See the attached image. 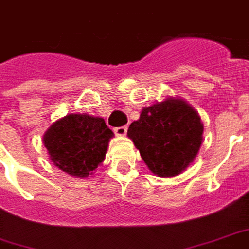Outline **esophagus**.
Listing matches in <instances>:
<instances>
[{
	"label": "esophagus",
	"instance_id": "34e87169",
	"mask_svg": "<svg viewBox=\"0 0 249 249\" xmlns=\"http://www.w3.org/2000/svg\"><path fill=\"white\" fill-rule=\"evenodd\" d=\"M113 132H115V134H117V136H125L126 132H128V126H126V125H124V126H119V128L113 129Z\"/></svg>",
	"mask_w": 249,
	"mask_h": 249
}]
</instances>
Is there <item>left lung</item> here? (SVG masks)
Returning <instances> with one entry per match:
<instances>
[{
  "mask_svg": "<svg viewBox=\"0 0 249 249\" xmlns=\"http://www.w3.org/2000/svg\"><path fill=\"white\" fill-rule=\"evenodd\" d=\"M203 123L195 109L178 98L144 107L128 137L148 169L159 177L182 173L196 158L203 142Z\"/></svg>",
  "mask_w": 249,
  "mask_h": 249,
  "instance_id": "left-lung-1",
  "label": "left lung"
}]
</instances>
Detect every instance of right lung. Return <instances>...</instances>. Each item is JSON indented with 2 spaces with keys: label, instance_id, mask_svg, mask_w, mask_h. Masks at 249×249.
<instances>
[{
  "label": "right lung",
  "instance_id": "right-lung-1",
  "mask_svg": "<svg viewBox=\"0 0 249 249\" xmlns=\"http://www.w3.org/2000/svg\"><path fill=\"white\" fill-rule=\"evenodd\" d=\"M112 137V130L102 117L70 113L45 132L44 144L54 165L84 178L105 160Z\"/></svg>",
  "mask_w": 249,
  "mask_h": 249
}]
</instances>
